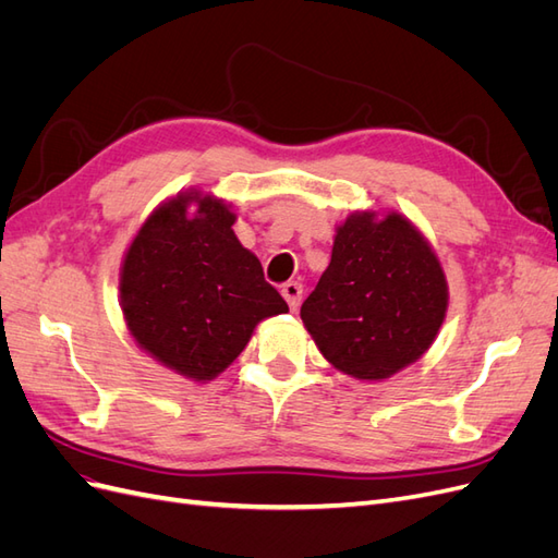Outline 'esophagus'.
Returning a JSON list of instances; mask_svg holds the SVG:
<instances>
[{
    "mask_svg": "<svg viewBox=\"0 0 558 558\" xmlns=\"http://www.w3.org/2000/svg\"><path fill=\"white\" fill-rule=\"evenodd\" d=\"M281 295H283L286 302H289V307L295 312V310L300 307V300H302V283H298V281H286V283L281 286Z\"/></svg>",
    "mask_w": 558,
    "mask_h": 558,
    "instance_id": "34e87169",
    "label": "esophagus"
}]
</instances>
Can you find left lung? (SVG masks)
<instances>
[{
  "mask_svg": "<svg viewBox=\"0 0 558 558\" xmlns=\"http://www.w3.org/2000/svg\"><path fill=\"white\" fill-rule=\"evenodd\" d=\"M449 307L440 258L400 211H353L300 318L324 359L361 381H384L435 342Z\"/></svg>",
  "mask_w": 558,
  "mask_h": 558,
  "instance_id": "left-lung-1",
  "label": "left lung"
}]
</instances>
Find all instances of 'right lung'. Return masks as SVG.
<instances>
[{
  "label": "right lung",
  "instance_id": "right-lung-1",
  "mask_svg": "<svg viewBox=\"0 0 558 558\" xmlns=\"http://www.w3.org/2000/svg\"><path fill=\"white\" fill-rule=\"evenodd\" d=\"M234 221L226 199L181 191L146 216L121 263L118 291L132 340L197 384L230 367L260 320L289 312Z\"/></svg>",
  "mask_w": 558,
  "mask_h": 558
}]
</instances>
